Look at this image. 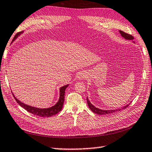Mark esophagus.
I'll use <instances>...</instances> for the list:
<instances>
[{
  "mask_svg": "<svg viewBox=\"0 0 152 152\" xmlns=\"http://www.w3.org/2000/svg\"><path fill=\"white\" fill-rule=\"evenodd\" d=\"M79 79H83V78H85V77H84V75H80V76L79 77Z\"/></svg>",
  "mask_w": 152,
  "mask_h": 152,
  "instance_id": "obj_1",
  "label": "esophagus"
}]
</instances>
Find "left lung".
<instances>
[{"label":"left lung","mask_w":152,"mask_h":152,"mask_svg":"<svg viewBox=\"0 0 152 152\" xmlns=\"http://www.w3.org/2000/svg\"><path fill=\"white\" fill-rule=\"evenodd\" d=\"M120 33L121 35H122V37H123L124 38H125V39H128V40H132L133 39V37L130 35V34H128L126 33L125 32L123 31H120ZM86 100H87V104L88 106L89 107L90 109L92 111H93L94 113L98 114V115H106V114H110V113H115V112H117V111H121L122 110H125L126 109V107H127L129 104L126 105V106H124L122 108H119V109H117V110H100V109H98V108L94 106H93L91 102H90L88 101V98H86Z\"/></svg>","instance_id":"obj_1"}]
</instances>
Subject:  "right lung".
<instances>
[{
	"label": "right lung",
	"mask_w": 152,
	"mask_h": 152,
	"mask_svg": "<svg viewBox=\"0 0 152 152\" xmlns=\"http://www.w3.org/2000/svg\"><path fill=\"white\" fill-rule=\"evenodd\" d=\"M18 35H20V33H17L16 35H15L14 39L16 38ZM68 86V85H65L62 87L60 88V98H59L58 102L56 103V104L54 105V106L49 108H45V109H39V108H37L35 107H31L30 106H27L26 104H24L22 102H21L20 100H18V99L15 98L14 94V97L15 98V101L18 102V104L20 105V106L23 107L25 110L28 111V112L33 114L35 115H37L39 117H50L52 115H54L56 114H57L58 112L62 109L63 105H64V95H65V91H66V88Z\"/></svg>",
	"instance_id": "add662e5"
}]
</instances>
